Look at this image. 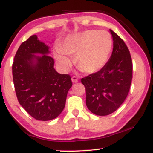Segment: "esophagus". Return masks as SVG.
Returning a JSON list of instances; mask_svg holds the SVG:
<instances>
[{"label":"esophagus","mask_w":153,"mask_h":153,"mask_svg":"<svg viewBox=\"0 0 153 153\" xmlns=\"http://www.w3.org/2000/svg\"><path fill=\"white\" fill-rule=\"evenodd\" d=\"M71 80H72V82H73V83H75V82H78V78H77V77H75V76H73V77H72Z\"/></svg>","instance_id":"esophagus-1"}]
</instances>
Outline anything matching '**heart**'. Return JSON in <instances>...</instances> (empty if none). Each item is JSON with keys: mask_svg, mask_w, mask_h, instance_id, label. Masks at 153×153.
<instances>
[{"mask_svg": "<svg viewBox=\"0 0 153 153\" xmlns=\"http://www.w3.org/2000/svg\"><path fill=\"white\" fill-rule=\"evenodd\" d=\"M113 47L111 36L106 31L87 30L70 35L62 46L54 51V57L63 73L71 68L73 58L75 66L83 73H97L106 64Z\"/></svg>", "mask_w": 153, "mask_h": 153, "instance_id": "obj_1", "label": "heart"}]
</instances>
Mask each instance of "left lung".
Returning a JSON list of instances; mask_svg holds the SVG:
<instances>
[{"mask_svg": "<svg viewBox=\"0 0 153 153\" xmlns=\"http://www.w3.org/2000/svg\"><path fill=\"white\" fill-rule=\"evenodd\" d=\"M113 51L99 72L81 79L86 91V106L94 114L106 116L115 111L127 98L132 79V62L124 42L110 29Z\"/></svg>", "mask_w": 153, "mask_h": 153, "instance_id": "1", "label": "left lung"}]
</instances>
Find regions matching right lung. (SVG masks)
Instances as JSON below:
<instances>
[{
  "label": "right lung",
  "mask_w": 153,
  "mask_h": 153,
  "mask_svg": "<svg viewBox=\"0 0 153 153\" xmlns=\"http://www.w3.org/2000/svg\"><path fill=\"white\" fill-rule=\"evenodd\" d=\"M50 53V47L32 35L20 45L12 66L19 103L39 121L52 120L62 113L73 85L69 75L55 71Z\"/></svg>",
  "instance_id": "1"
}]
</instances>
